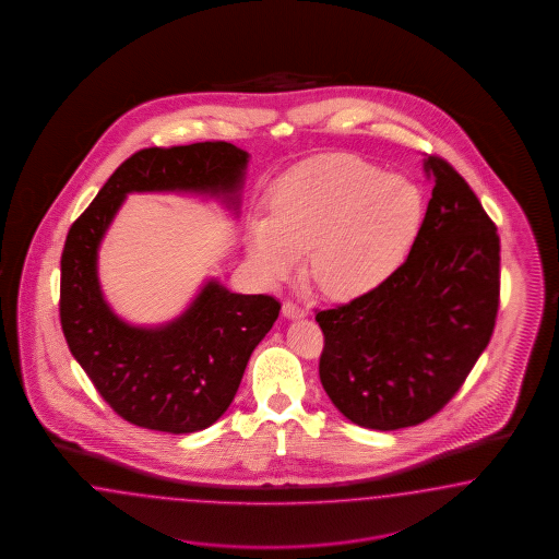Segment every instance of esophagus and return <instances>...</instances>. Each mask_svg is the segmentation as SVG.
<instances>
[{"mask_svg":"<svg viewBox=\"0 0 559 559\" xmlns=\"http://www.w3.org/2000/svg\"><path fill=\"white\" fill-rule=\"evenodd\" d=\"M283 316L287 320H299V318H304L305 309L297 304H293V301H285V305H283Z\"/></svg>","mask_w":559,"mask_h":559,"instance_id":"1","label":"esophagus"}]
</instances>
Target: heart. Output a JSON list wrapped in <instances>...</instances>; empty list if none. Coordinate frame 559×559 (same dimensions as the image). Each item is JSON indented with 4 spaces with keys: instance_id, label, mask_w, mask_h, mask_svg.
I'll return each mask as SVG.
<instances>
[{
    "instance_id": "heart-1",
    "label": "heart",
    "mask_w": 559,
    "mask_h": 559,
    "mask_svg": "<svg viewBox=\"0 0 559 559\" xmlns=\"http://www.w3.org/2000/svg\"><path fill=\"white\" fill-rule=\"evenodd\" d=\"M424 219L423 190L356 155H325L287 171L252 219L246 250L266 281L305 272L332 299L381 287L409 254Z\"/></svg>"
}]
</instances>
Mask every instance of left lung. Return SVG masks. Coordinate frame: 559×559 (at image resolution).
<instances>
[{
    "instance_id": "left-lung-1",
    "label": "left lung",
    "mask_w": 559,
    "mask_h": 559,
    "mask_svg": "<svg viewBox=\"0 0 559 559\" xmlns=\"http://www.w3.org/2000/svg\"><path fill=\"white\" fill-rule=\"evenodd\" d=\"M432 199L406 262L367 295L318 311L320 379L350 423L397 430L457 393L493 332L500 237L474 190L437 155Z\"/></svg>"
}]
</instances>
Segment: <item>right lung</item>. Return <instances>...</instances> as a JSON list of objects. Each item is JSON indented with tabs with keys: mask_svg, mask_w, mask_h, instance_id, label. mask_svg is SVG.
<instances>
[{
	"mask_svg": "<svg viewBox=\"0 0 559 559\" xmlns=\"http://www.w3.org/2000/svg\"><path fill=\"white\" fill-rule=\"evenodd\" d=\"M248 162L250 153L225 141L141 150L120 164L69 229L61 255V328L73 358L127 423L169 435L217 423L281 304L269 295L231 293L209 278L171 322L133 325L102 293V239L133 192L217 199L237 215Z\"/></svg>",
	"mask_w": 559,
	"mask_h": 559,
	"instance_id": "obj_1",
	"label": "right lung"
}]
</instances>
